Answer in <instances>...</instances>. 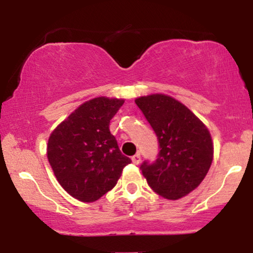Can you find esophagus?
I'll return each instance as SVG.
<instances>
[{
    "instance_id": "34e87169",
    "label": "esophagus",
    "mask_w": 253,
    "mask_h": 253,
    "mask_svg": "<svg viewBox=\"0 0 253 253\" xmlns=\"http://www.w3.org/2000/svg\"><path fill=\"white\" fill-rule=\"evenodd\" d=\"M140 161H141V158H140V153H136V155H134V156L132 157V162H133V164L138 165L139 163H140Z\"/></svg>"
}]
</instances>
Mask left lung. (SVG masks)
<instances>
[{"label": "left lung", "instance_id": "8db88e82", "mask_svg": "<svg viewBox=\"0 0 253 253\" xmlns=\"http://www.w3.org/2000/svg\"><path fill=\"white\" fill-rule=\"evenodd\" d=\"M159 143L155 163L140 169L152 190L177 200L196 189L213 162V141L205 124L184 104L164 94L135 98Z\"/></svg>", "mask_w": 253, "mask_h": 253}]
</instances>
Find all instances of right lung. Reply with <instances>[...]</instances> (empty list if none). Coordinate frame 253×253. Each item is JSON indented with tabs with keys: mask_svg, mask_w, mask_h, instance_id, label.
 <instances>
[{
	"mask_svg": "<svg viewBox=\"0 0 253 253\" xmlns=\"http://www.w3.org/2000/svg\"><path fill=\"white\" fill-rule=\"evenodd\" d=\"M123 98L95 97L81 104L51 133L47 159L64 190L82 202H94L115 187L130 163L110 133L109 123Z\"/></svg>",
	"mask_w": 253,
	"mask_h": 253,
	"instance_id": "right-lung-1",
	"label": "right lung"
}]
</instances>
